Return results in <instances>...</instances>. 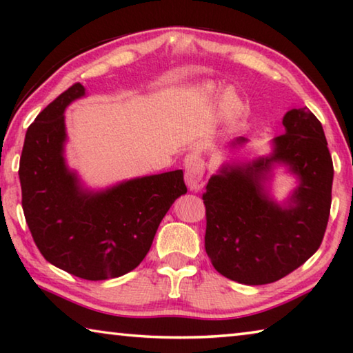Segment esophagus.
<instances>
[{
	"instance_id": "obj_1",
	"label": "esophagus",
	"mask_w": 353,
	"mask_h": 353,
	"mask_svg": "<svg viewBox=\"0 0 353 353\" xmlns=\"http://www.w3.org/2000/svg\"><path fill=\"white\" fill-rule=\"evenodd\" d=\"M205 165L199 155L191 154L185 160V182L191 191H199L204 187Z\"/></svg>"
}]
</instances>
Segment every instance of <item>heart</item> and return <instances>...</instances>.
<instances>
[{"label": "heart", "instance_id": "1", "mask_svg": "<svg viewBox=\"0 0 353 353\" xmlns=\"http://www.w3.org/2000/svg\"><path fill=\"white\" fill-rule=\"evenodd\" d=\"M208 92L213 90V87H207ZM238 109V101L234 97H227L225 98V112L227 113H235V110Z\"/></svg>", "mask_w": 353, "mask_h": 353}]
</instances>
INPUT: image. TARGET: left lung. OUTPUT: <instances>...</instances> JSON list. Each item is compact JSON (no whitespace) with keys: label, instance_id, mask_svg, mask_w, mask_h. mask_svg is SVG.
Masks as SVG:
<instances>
[{"label":"left lung","instance_id":"1","mask_svg":"<svg viewBox=\"0 0 353 353\" xmlns=\"http://www.w3.org/2000/svg\"><path fill=\"white\" fill-rule=\"evenodd\" d=\"M283 126L270 157L223 168L202 194L205 252L214 270L238 283L266 285L288 276L319 249L325 234L333 162L324 129L307 107L286 113ZM274 161L290 164L301 179L285 209L262 188Z\"/></svg>","mask_w":353,"mask_h":353}]
</instances>
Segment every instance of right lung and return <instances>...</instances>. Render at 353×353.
Masks as SVG:
<instances>
[{
	"mask_svg": "<svg viewBox=\"0 0 353 353\" xmlns=\"http://www.w3.org/2000/svg\"><path fill=\"white\" fill-rule=\"evenodd\" d=\"M85 94L79 82L48 104L28 128L20 157L21 205L35 246L46 261L85 280L135 270L160 221L187 193L182 170L85 193L63 160L67 105Z\"/></svg>",
	"mask_w": 353,
	"mask_h": 353,
	"instance_id": "1",
	"label": "right lung"
}]
</instances>
